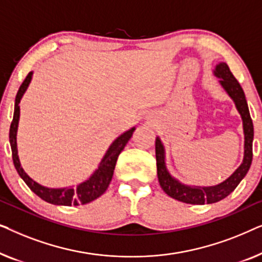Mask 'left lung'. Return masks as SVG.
Returning a JSON list of instances; mask_svg holds the SVG:
<instances>
[{"mask_svg": "<svg viewBox=\"0 0 262 262\" xmlns=\"http://www.w3.org/2000/svg\"><path fill=\"white\" fill-rule=\"evenodd\" d=\"M214 75L220 77V83L225 89L229 96L234 100L236 108L241 114L243 121V132H245V157L235 173L228 178L227 180L217 186H211V187H193V186H186L171 177L169 171L166 168L164 162V148L161 143L160 138H156L155 150H156V166H157V177L161 187L168 195L171 198L179 200V202L186 204H193V205H204V204L217 203L220 200L228 196L237 185L241 182L246 174L248 173L250 164L253 160V138H254V127L253 121L250 118V113L248 110V103H247L245 92L236 80L234 75L229 69L228 64L220 63L216 67Z\"/></svg>", "mask_w": 262, "mask_h": 262, "instance_id": "8db88e82", "label": "left lung"}]
</instances>
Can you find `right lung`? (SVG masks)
I'll return each instance as SVG.
<instances>
[{
	"mask_svg": "<svg viewBox=\"0 0 262 262\" xmlns=\"http://www.w3.org/2000/svg\"><path fill=\"white\" fill-rule=\"evenodd\" d=\"M32 80V73H30L25 78L23 83H21L19 91H17L16 98H15V106H14V116L12 124H10L9 130V142L10 148H12V156L14 167L20 175L21 179L26 182V185L31 188L32 192H34L39 198H41L45 202L50 204H55V205H64V206H71V205H80V204H88L99 198L100 195L103 194L105 191L108 187L111 180H112L114 167H116L118 156L123 151V149L126 145L128 139L132 137L135 127L128 130L119 136L116 141H114L111 146L107 150L106 155L95 170V173L92 175L88 180L82 182V184L77 185L76 188L69 187V188H48L44 186L39 185L38 182L32 180L28 175L25 173L20 164L19 156H17V148H16V132H17V125H19V118H20V100L23 98L24 93L30 84Z\"/></svg>",
	"mask_w": 262,
	"mask_h": 262,
	"instance_id": "1",
	"label": "right lung"
}]
</instances>
